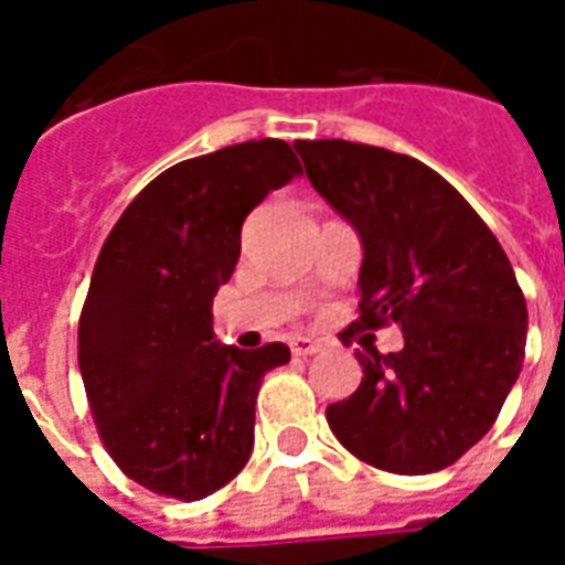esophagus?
I'll return each mask as SVG.
<instances>
[{
	"label": "esophagus",
	"mask_w": 565,
	"mask_h": 565,
	"mask_svg": "<svg viewBox=\"0 0 565 565\" xmlns=\"http://www.w3.org/2000/svg\"><path fill=\"white\" fill-rule=\"evenodd\" d=\"M318 348V339H308V335H294V339H290V351H294V356H311Z\"/></svg>",
	"instance_id": "1"
}]
</instances>
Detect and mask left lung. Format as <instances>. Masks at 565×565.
<instances>
[{
    "instance_id": "8db88e82",
    "label": "left lung",
    "mask_w": 565,
    "mask_h": 565,
    "mask_svg": "<svg viewBox=\"0 0 565 565\" xmlns=\"http://www.w3.org/2000/svg\"><path fill=\"white\" fill-rule=\"evenodd\" d=\"M311 186L363 242L360 318L399 323L405 348L356 354V393L327 408L356 460L429 475L481 441L521 375L526 299L505 250L454 186L415 157L342 139L299 141Z\"/></svg>"
}]
</instances>
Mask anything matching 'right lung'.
Segmentation results:
<instances>
[{"mask_svg":"<svg viewBox=\"0 0 565 565\" xmlns=\"http://www.w3.org/2000/svg\"><path fill=\"white\" fill-rule=\"evenodd\" d=\"M302 166L281 139L230 145L157 174L105 238L81 308L78 366L120 472L160 497L205 499L245 469L263 375L290 360L214 342L242 223Z\"/></svg>","mask_w":565,"mask_h":565,"instance_id":"add662e5","label":"right lung"}]
</instances>
